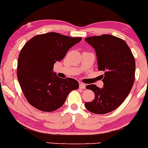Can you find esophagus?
Returning a JSON list of instances; mask_svg holds the SVG:
<instances>
[{"label": "esophagus", "instance_id": "obj_1", "mask_svg": "<svg viewBox=\"0 0 148 148\" xmlns=\"http://www.w3.org/2000/svg\"><path fill=\"white\" fill-rule=\"evenodd\" d=\"M86 85L84 84H83V83H79V88H83V89H85L86 88Z\"/></svg>", "mask_w": 148, "mask_h": 148}]
</instances>
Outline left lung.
Instances as JSON below:
<instances>
[{"instance_id":"8db88e82","label":"left lung","mask_w":148,"mask_h":148,"mask_svg":"<svg viewBox=\"0 0 148 148\" xmlns=\"http://www.w3.org/2000/svg\"><path fill=\"white\" fill-rule=\"evenodd\" d=\"M85 40L95 50L98 69L104 72L102 88L95 84L86 86L95 97L85 106L93 113L105 114L118 108L130 92L135 79V59L129 46L119 37L102 35Z\"/></svg>"}]
</instances>
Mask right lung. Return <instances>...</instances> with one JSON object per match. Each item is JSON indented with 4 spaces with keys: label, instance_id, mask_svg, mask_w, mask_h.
Wrapping results in <instances>:
<instances>
[{
    "label": "right lung",
    "instance_id": "obj_1",
    "mask_svg": "<svg viewBox=\"0 0 148 148\" xmlns=\"http://www.w3.org/2000/svg\"><path fill=\"white\" fill-rule=\"evenodd\" d=\"M81 40L51 32L35 35L25 44L18 56L16 73L30 105L42 111H56L64 104L71 91L78 89L77 81L58 77L53 69V64Z\"/></svg>",
    "mask_w": 148,
    "mask_h": 148
}]
</instances>
